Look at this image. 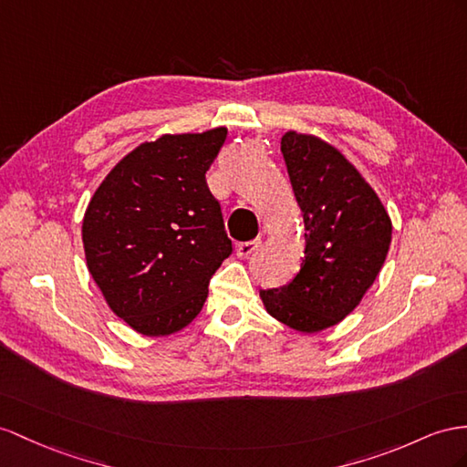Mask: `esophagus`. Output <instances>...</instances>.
Listing matches in <instances>:
<instances>
[{
	"label": "esophagus",
	"instance_id": "esophagus-1",
	"mask_svg": "<svg viewBox=\"0 0 467 467\" xmlns=\"http://www.w3.org/2000/svg\"><path fill=\"white\" fill-rule=\"evenodd\" d=\"M258 244H260V238H256V241H250V243H241L236 246V256L238 258H248L258 248Z\"/></svg>",
	"mask_w": 467,
	"mask_h": 467
}]
</instances>
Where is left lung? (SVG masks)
<instances>
[{"mask_svg": "<svg viewBox=\"0 0 467 467\" xmlns=\"http://www.w3.org/2000/svg\"><path fill=\"white\" fill-rule=\"evenodd\" d=\"M280 150L304 217L306 256L288 285L262 290L260 300L284 326L319 333L361 304L387 260L392 223L375 189L333 143L290 130Z\"/></svg>", "mask_w": 467, "mask_h": 467, "instance_id": "8db88e82", "label": "left lung"}]
</instances>
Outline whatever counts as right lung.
Instances as JSON below:
<instances>
[{
	"instance_id": "obj_1",
	"label": "right lung",
	"mask_w": 467,
	"mask_h": 467,
	"mask_svg": "<svg viewBox=\"0 0 467 467\" xmlns=\"http://www.w3.org/2000/svg\"><path fill=\"white\" fill-rule=\"evenodd\" d=\"M226 128L161 134L119 160L82 219V246L104 302L146 337L193 321L233 244L205 173Z\"/></svg>"
}]
</instances>
